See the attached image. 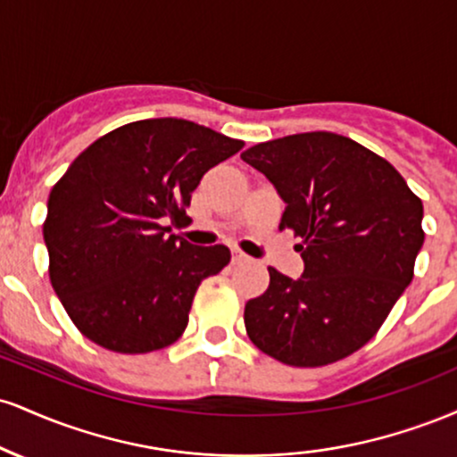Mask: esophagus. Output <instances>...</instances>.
Segmentation results:
<instances>
[{
    "instance_id": "1",
    "label": "esophagus",
    "mask_w": 457,
    "mask_h": 457,
    "mask_svg": "<svg viewBox=\"0 0 457 457\" xmlns=\"http://www.w3.org/2000/svg\"><path fill=\"white\" fill-rule=\"evenodd\" d=\"M243 262H251L249 255L243 253L240 249H232V264H243Z\"/></svg>"
}]
</instances>
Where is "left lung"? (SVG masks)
I'll use <instances>...</instances> for the list:
<instances>
[{"instance_id":"1","label":"left lung","mask_w":457,"mask_h":457,"mask_svg":"<svg viewBox=\"0 0 457 457\" xmlns=\"http://www.w3.org/2000/svg\"><path fill=\"white\" fill-rule=\"evenodd\" d=\"M240 159L275 185L279 229L301 238V279L269 266L245 305L246 335L292 367H322L370 342L408 283L426 232L423 204L376 152L327 130L264 141Z\"/></svg>"}]
</instances>
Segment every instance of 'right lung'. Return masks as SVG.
<instances>
[{
    "instance_id": "right-lung-1",
    "label": "right lung",
    "mask_w": 457,
    "mask_h": 457,
    "mask_svg": "<svg viewBox=\"0 0 457 457\" xmlns=\"http://www.w3.org/2000/svg\"><path fill=\"white\" fill-rule=\"evenodd\" d=\"M245 141L178 118L124 124L87 145L51 188L49 279L72 324L122 354L185 333L195 292L229 264L223 245L171 234L202 176Z\"/></svg>"
}]
</instances>
